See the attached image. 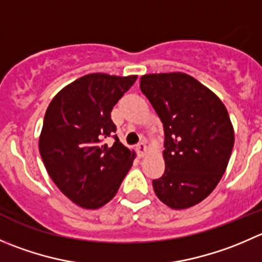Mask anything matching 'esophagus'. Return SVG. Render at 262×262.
I'll list each match as a JSON object with an SVG mask.
<instances>
[{
  "label": "esophagus",
  "instance_id": "esophagus-1",
  "mask_svg": "<svg viewBox=\"0 0 262 262\" xmlns=\"http://www.w3.org/2000/svg\"><path fill=\"white\" fill-rule=\"evenodd\" d=\"M136 148H137V152H138V155L141 157L146 154L147 147H146V143H144V142H139V143L136 146Z\"/></svg>",
  "mask_w": 262,
  "mask_h": 262
}]
</instances>
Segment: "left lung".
Returning a JSON list of instances; mask_svg holds the SVG:
<instances>
[{"mask_svg": "<svg viewBox=\"0 0 262 262\" xmlns=\"http://www.w3.org/2000/svg\"><path fill=\"white\" fill-rule=\"evenodd\" d=\"M142 93L164 124L165 171L152 180L159 200L192 207L215 189L229 162L234 130L224 103L184 73L141 77Z\"/></svg>", "mask_w": 262, "mask_h": 262, "instance_id": "1", "label": "left lung"}]
</instances>
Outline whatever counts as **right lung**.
Wrapping results in <instances>:
<instances>
[{"instance_id": "obj_1", "label": "right lung", "mask_w": 262, "mask_h": 262, "mask_svg": "<svg viewBox=\"0 0 262 262\" xmlns=\"http://www.w3.org/2000/svg\"><path fill=\"white\" fill-rule=\"evenodd\" d=\"M137 75L95 73L60 91L46 111L39 152L58 189L84 209H100L118 192L136 152L115 134L111 111ZM113 136V146L104 138Z\"/></svg>"}]
</instances>
